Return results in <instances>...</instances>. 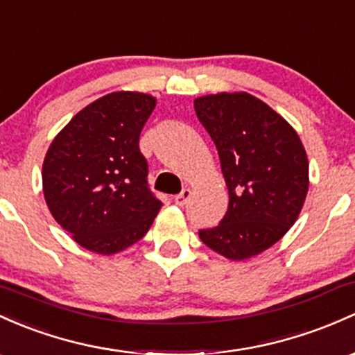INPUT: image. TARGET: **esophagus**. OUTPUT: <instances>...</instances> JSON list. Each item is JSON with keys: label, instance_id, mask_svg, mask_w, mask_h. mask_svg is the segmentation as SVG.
<instances>
[{"label": "esophagus", "instance_id": "1", "mask_svg": "<svg viewBox=\"0 0 355 355\" xmlns=\"http://www.w3.org/2000/svg\"><path fill=\"white\" fill-rule=\"evenodd\" d=\"M189 198H191V191H189V189H182L181 193L174 196V203H176L178 207H184L189 201Z\"/></svg>", "mask_w": 355, "mask_h": 355}]
</instances>
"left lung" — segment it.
Masks as SVG:
<instances>
[{
	"instance_id": "obj_1",
	"label": "left lung",
	"mask_w": 355,
	"mask_h": 355,
	"mask_svg": "<svg viewBox=\"0 0 355 355\" xmlns=\"http://www.w3.org/2000/svg\"><path fill=\"white\" fill-rule=\"evenodd\" d=\"M198 120L215 142L228 188V209L200 230L216 254L243 261L264 252L298 220L308 193V157L298 133L249 93L194 100Z\"/></svg>"
}]
</instances>
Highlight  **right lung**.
I'll return each instance as SVG.
<instances>
[{
  "label": "right lung",
  "instance_id": "1",
  "mask_svg": "<svg viewBox=\"0 0 355 355\" xmlns=\"http://www.w3.org/2000/svg\"><path fill=\"white\" fill-rule=\"evenodd\" d=\"M154 96L116 91L89 103L52 140L44 166L45 203L85 249L112 255L147 234L162 203L147 186L140 132Z\"/></svg>",
  "mask_w": 355,
  "mask_h": 355
}]
</instances>
